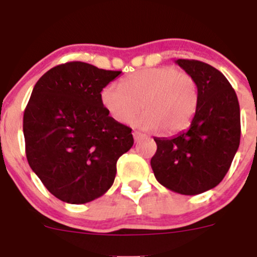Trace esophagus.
<instances>
[{
  "instance_id": "obj_1",
  "label": "esophagus",
  "mask_w": 257,
  "mask_h": 257,
  "mask_svg": "<svg viewBox=\"0 0 257 257\" xmlns=\"http://www.w3.org/2000/svg\"><path fill=\"white\" fill-rule=\"evenodd\" d=\"M133 137H134V141H136V142H138V141H141L142 138H144V137H145V134L141 133V132H137V131H134V132H133Z\"/></svg>"
}]
</instances>
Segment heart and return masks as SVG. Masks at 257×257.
<instances>
[{
    "mask_svg": "<svg viewBox=\"0 0 257 257\" xmlns=\"http://www.w3.org/2000/svg\"><path fill=\"white\" fill-rule=\"evenodd\" d=\"M100 100L119 123H129L142 109L137 125L160 131L164 136L179 133L190 125L199 105L198 83L191 74L170 66L134 72L121 80V88L108 84Z\"/></svg>",
    "mask_w": 257,
    "mask_h": 257,
    "instance_id": "1",
    "label": "heart"
}]
</instances>
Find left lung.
<instances>
[{
	"instance_id": "left-lung-1",
	"label": "left lung",
	"mask_w": 257,
	"mask_h": 257,
	"mask_svg": "<svg viewBox=\"0 0 257 257\" xmlns=\"http://www.w3.org/2000/svg\"><path fill=\"white\" fill-rule=\"evenodd\" d=\"M175 63L198 83L199 105L188 131L173 138H154L150 165L169 190L196 195L224 179L240 144V107L234 88L208 63L178 59Z\"/></svg>"
}]
</instances>
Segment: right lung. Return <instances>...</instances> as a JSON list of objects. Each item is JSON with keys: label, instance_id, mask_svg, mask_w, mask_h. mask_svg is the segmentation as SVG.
Returning a JSON list of instances; mask_svg holds the SVG:
<instances>
[{"label": "right lung", "instance_id": "obj_1", "mask_svg": "<svg viewBox=\"0 0 257 257\" xmlns=\"http://www.w3.org/2000/svg\"><path fill=\"white\" fill-rule=\"evenodd\" d=\"M84 62L46 72L23 114L26 157L51 194L85 204L109 190L119 157L133 147L132 129L109 116L100 92L120 74Z\"/></svg>", "mask_w": 257, "mask_h": 257}]
</instances>
